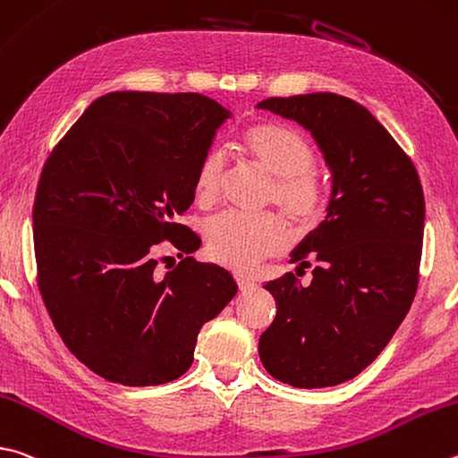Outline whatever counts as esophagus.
I'll use <instances>...</instances> for the list:
<instances>
[{"label": "esophagus", "mask_w": 458, "mask_h": 458, "mask_svg": "<svg viewBox=\"0 0 458 458\" xmlns=\"http://www.w3.org/2000/svg\"><path fill=\"white\" fill-rule=\"evenodd\" d=\"M238 282V288L242 290V293H248V290L254 288V282L250 278H244V276H236Z\"/></svg>", "instance_id": "esophagus-1"}]
</instances>
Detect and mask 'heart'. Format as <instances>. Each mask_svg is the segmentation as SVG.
Returning a JSON list of instances; mask_svg holds the SVG:
<instances>
[{
	"label": "heart",
	"mask_w": 458,
	"mask_h": 458,
	"mask_svg": "<svg viewBox=\"0 0 458 458\" xmlns=\"http://www.w3.org/2000/svg\"><path fill=\"white\" fill-rule=\"evenodd\" d=\"M244 154L274 180L270 202L280 208L298 230H309L327 210V184L314 172V149L296 130L274 122H258L242 136ZM228 176L226 156L210 149L194 176L198 204L218 200ZM206 242L210 254L224 266L248 272L264 258L282 252L288 232L276 216L248 218L240 214H220L208 222Z\"/></svg>",
	"instance_id": "heart-1"
}]
</instances>
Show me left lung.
Segmentation results:
<instances>
[{
    "instance_id": "obj_1",
    "label": "left lung",
    "mask_w": 458,
    "mask_h": 458,
    "mask_svg": "<svg viewBox=\"0 0 458 458\" xmlns=\"http://www.w3.org/2000/svg\"><path fill=\"white\" fill-rule=\"evenodd\" d=\"M260 110L294 120L324 156L332 192L327 216L304 236L293 272L264 288L276 318L258 352L274 378L298 388L354 378L385 351L409 312L419 284L425 194L411 157L354 99L316 91L268 98Z\"/></svg>"
}]
</instances>
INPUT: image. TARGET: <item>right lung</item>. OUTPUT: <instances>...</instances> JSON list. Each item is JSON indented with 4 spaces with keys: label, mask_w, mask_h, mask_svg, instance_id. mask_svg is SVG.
Segmentation results:
<instances>
[{
    "label": "right lung",
    "mask_w": 458,
    "mask_h": 458,
    "mask_svg": "<svg viewBox=\"0 0 458 458\" xmlns=\"http://www.w3.org/2000/svg\"><path fill=\"white\" fill-rule=\"evenodd\" d=\"M228 118L200 94L112 91L47 157L33 204L39 293L65 346L106 380H176L198 332L238 293L228 270L192 256L156 270L162 240L184 254L200 248L176 218Z\"/></svg>",
    "instance_id": "obj_1"
}]
</instances>
